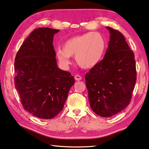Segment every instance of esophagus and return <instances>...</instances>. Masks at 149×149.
<instances>
[{"label": "esophagus", "instance_id": "esophagus-1", "mask_svg": "<svg viewBox=\"0 0 149 149\" xmlns=\"http://www.w3.org/2000/svg\"><path fill=\"white\" fill-rule=\"evenodd\" d=\"M74 79L77 80V81H79V80H80L82 79V77L80 76V75H75L74 76Z\"/></svg>", "mask_w": 149, "mask_h": 149}]
</instances>
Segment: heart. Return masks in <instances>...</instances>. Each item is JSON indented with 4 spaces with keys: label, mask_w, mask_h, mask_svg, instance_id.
Masks as SVG:
<instances>
[{
    "label": "heart",
    "mask_w": 149,
    "mask_h": 149,
    "mask_svg": "<svg viewBox=\"0 0 149 149\" xmlns=\"http://www.w3.org/2000/svg\"><path fill=\"white\" fill-rule=\"evenodd\" d=\"M106 40L97 32H88L69 39L63 43V49L57 51L61 64L69 63V58L75 56L78 65L82 69H91L99 64L106 50Z\"/></svg>",
    "instance_id": "b5f03b06"
}]
</instances>
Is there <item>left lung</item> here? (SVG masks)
<instances>
[{
  "mask_svg": "<svg viewBox=\"0 0 149 149\" xmlns=\"http://www.w3.org/2000/svg\"><path fill=\"white\" fill-rule=\"evenodd\" d=\"M108 47L99 64L85 75L91 108L109 118L130 103L136 80L135 60L123 34L110 27Z\"/></svg>",
  "mask_w": 149,
  "mask_h": 149,
  "instance_id": "left-lung-1",
  "label": "left lung"
}]
</instances>
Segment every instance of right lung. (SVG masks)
<instances>
[{"instance_id":"1","label":"right lung","mask_w":149,"mask_h":149,"mask_svg":"<svg viewBox=\"0 0 149 149\" xmlns=\"http://www.w3.org/2000/svg\"><path fill=\"white\" fill-rule=\"evenodd\" d=\"M59 30L39 28L17 53L14 84L25 110L40 119H52L63 109L74 83L70 72L58 68L53 45Z\"/></svg>"}]
</instances>
